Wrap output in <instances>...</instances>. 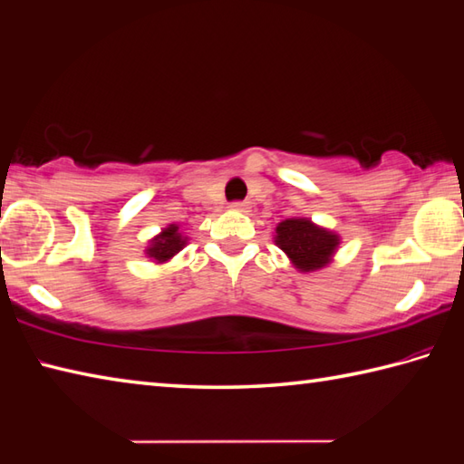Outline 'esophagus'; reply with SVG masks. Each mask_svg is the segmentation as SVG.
I'll return each instance as SVG.
<instances>
[{
  "mask_svg": "<svg viewBox=\"0 0 464 464\" xmlns=\"http://www.w3.org/2000/svg\"><path fill=\"white\" fill-rule=\"evenodd\" d=\"M230 208H232V210H238V212H248L250 202H246V200H234V202L230 204Z\"/></svg>",
  "mask_w": 464,
  "mask_h": 464,
  "instance_id": "esophagus-1",
  "label": "esophagus"
}]
</instances>
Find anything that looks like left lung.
Wrapping results in <instances>:
<instances>
[{
  "instance_id": "left-lung-1",
  "label": "left lung",
  "mask_w": 464,
  "mask_h": 464,
  "mask_svg": "<svg viewBox=\"0 0 464 464\" xmlns=\"http://www.w3.org/2000/svg\"><path fill=\"white\" fill-rule=\"evenodd\" d=\"M276 244L290 256L297 270L314 272L324 267L337 248V236L305 218H290L277 224Z\"/></svg>"
}]
</instances>
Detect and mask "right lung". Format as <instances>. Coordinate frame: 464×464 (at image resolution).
<instances>
[{
  "label": "right lung",
  "instance_id": "add662e5",
  "mask_svg": "<svg viewBox=\"0 0 464 464\" xmlns=\"http://www.w3.org/2000/svg\"><path fill=\"white\" fill-rule=\"evenodd\" d=\"M184 244H187V240L180 236L179 226L172 224V226H169V228H164L162 234H159L157 238L152 240L147 254L157 262H167L179 250H182Z\"/></svg>",
  "mask_w": 464,
  "mask_h": 464
}]
</instances>
